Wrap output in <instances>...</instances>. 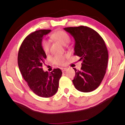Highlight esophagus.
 I'll return each instance as SVG.
<instances>
[{"instance_id":"1","label":"esophagus","mask_w":125,"mask_h":125,"mask_svg":"<svg viewBox=\"0 0 125 125\" xmlns=\"http://www.w3.org/2000/svg\"><path fill=\"white\" fill-rule=\"evenodd\" d=\"M61 69H62V72H65V71L67 70V68H61Z\"/></svg>"}]
</instances>
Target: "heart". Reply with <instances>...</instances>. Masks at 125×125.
I'll use <instances>...</instances> for the list:
<instances>
[{"label": "heart", "instance_id": "b5f03b06", "mask_svg": "<svg viewBox=\"0 0 125 125\" xmlns=\"http://www.w3.org/2000/svg\"><path fill=\"white\" fill-rule=\"evenodd\" d=\"M52 39L55 41L60 42L63 45H66L71 40V38L68 33L62 30H58L52 33L51 36ZM41 47L45 54L50 52V43L47 40L42 39L41 42ZM65 56L63 55H56L53 58V62L57 65H63L65 63Z\"/></svg>", "mask_w": 125, "mask_h": 125}]
</instances>
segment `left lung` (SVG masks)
<instances>
[{"instance_id": "left-lung-1", "label": "left lung", "mask_w": 125, "mask_h": 125, "mask_svg": "<svg viewBox=\"0 0 125 125\" xmlns=\"http://www.w3.org/2000/svg\"><path fill=\"white\" fill-rule=\"evenodd\" d=\"M75 40L74 54L82 61L80 70L73 68L75 76L72 82L76 89L88 93L100 85L106 73L108 51L99 33L90 27L80 26L64 28Z\"/></svg>"}]
</instances>
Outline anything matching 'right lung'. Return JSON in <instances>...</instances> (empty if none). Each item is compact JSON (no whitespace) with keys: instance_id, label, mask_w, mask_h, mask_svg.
Masks as SVG:
<instances>
[{"instance_id":"add662e5","label":"right lung","mask_w":125,"mask_h":125,"mask_svg":"<svg viewBox=\"0 0 125 125\" xmlns=\"http://www.w3.org/2000/svg\"><path fill=\"white\" fill-rule=\"evenodd\" d=\"M51 31L40 30L29 35L21 45L18 56L19 68L27 85L35 94L43 98H50L56 94L62 74L59 68L51 73L42 68L47 57L42 50L41 42L43 36Z\"/></svg>"}]
</instances>
